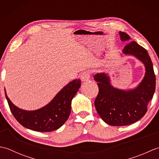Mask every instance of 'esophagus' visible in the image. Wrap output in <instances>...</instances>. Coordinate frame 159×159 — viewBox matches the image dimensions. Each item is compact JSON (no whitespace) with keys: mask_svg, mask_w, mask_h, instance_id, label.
<instances>
[{"mask_svg":"<svg viewBox=\"0 0 159 159\" xmlns=\"http://www.w3.org/2000/svg\"><path fill=\"white\" fill-rule=\"evenodd\" d=\"M90 76H91V74L89 71H85V72L82 73L81 76H80V79H81L82 81L85 82V81H87V80H89Z\"/></svg>","mask_w":159,"mask_h":159,"instance_id":"obj_1","label":"esophagus"}]
</instances>
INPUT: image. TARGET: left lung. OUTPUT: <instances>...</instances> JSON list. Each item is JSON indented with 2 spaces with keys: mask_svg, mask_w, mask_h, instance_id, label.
Segmentation results:
<instances>
[{
  "mask_svg": "<svg viewBox=\"0 0 159 159\" xmlns=\"http://www.w3.org/2000/svg\"><path fill=\"white\" fill-rule=\"evenodd\" d=\"M120 35L121 41L130 39L124 32L120 31ZM123 53L137 57L146 67L143 79L135 89L124 91L115 88L107 74L98 73L93 76L99 88L94 102L97 112L104 122L114 126H126L142 118L156 87L153 65L147 50L133 41L125 46Z\"/></svg>",
  "mask_w": 159,
  "mask_h": 159,
  "instance_id": "obj_1",
  "label": "left lung"
}]
</instances>
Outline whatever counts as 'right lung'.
<instances>
[{"mask_svg":"<svg viewBox=\"0 0 159 159\" xmlns=\"http://www.w3.org/2000/svg\"><path fill=\"white\" fill-rule=\"evenodd\" d=\"M80 80L69 83L57 94L51 102L35 111H25L16 107L5 96L13 116L26 128L38 132H51L58 129L68 119L71 103L80 87Z\"/></svg>","mask_w":159,"mask_h":159,"instance_id":"right-lung-1","label":"right lung"}]
</instances>
